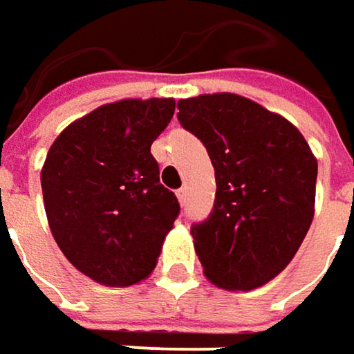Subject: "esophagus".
I'll list each match as a JSON object with an SVG mask.
<instances>
[{"label":"esophagus","mask_w":354,"mask_h":354,"mask_svg":"<svg viewBox=\"0 0 354 354\" xmlns=\"http://www.w3.org/2000/svg\"><path fill=\"white\" fill-rule=\"evenodd\" d=\"M176 196L178 201H180V205H184V203H186V188H180L176 192Z\"/></svg>","instance_id":"1"}]
</instances>
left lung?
<instances>
[{"mask_svg":"<svg viewBox=\"0 0 354 354\" xmlns=\"http://www.w3.org/2000/svg\"><path fill=\"white\" fill-rule=\"evenodd\" d=\"M178 109L216 178L214 209L192 227L203 272L223 290L261 288L288 268L312 225L318 162L296 125L241 95L180 99Z\"/></svg>","mask_w":354,"mask_h":354,"instance_id":"1","label":"left lung"}]
</instances>
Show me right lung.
Instances as JSON below:
<instances>
[{
	"label": "right lung",
	"mask_w": 354,
	"mask_h": 354,
	"mask_svg": "<svg viewBox=\"0 0 354 354\" xmlns=\"http://www.w3.org/2000/svg\"><path fill=\"white\" fill-rule=\"evenodd\" d=\"M174 109V99H121L73 121L50 145L40 182L52 237L101 286L145 279L174 227L180 205L149 151Z\"/></svg>",
	"instance_id": "add662e5"
}]
</instances>
